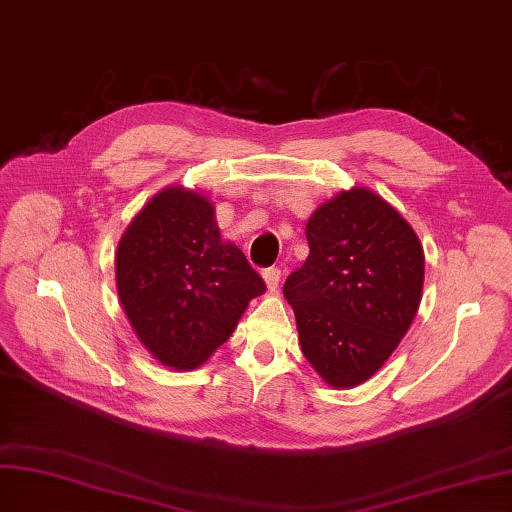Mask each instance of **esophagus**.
<instances>
[{
  "label": "esophagus",
  "mask_w": 512,
  "mask_h": 512,
  "mask_svg": "<svg viewBox=\"0 0 512 512\" xmlns=\"http://www.w3.org/2000/svg\"><path fill=\"white\" fill-rule=\"evenodd\" d=\"M264 279H266V285H268L270 289L279 287V281H281V268H276V266L266 268V270H264Z\"/></svg>",
  "instance_id": "1"
}]
</instances>
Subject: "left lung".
<instances>
[{
  "label": "left lung",
  "instance_id": "left-lung-1",
  "mask_svg": "<svg viewBox=\"0 0 512 512\" xmlns=\"http://www.w3.org/2000/svg\"><path fill=\"white\" fill-rule=\"evenodd\" d=\"M309 257L287 276L304 358L334 388L382 367L416 317L425 253L414 229L382 197L352 188L306 223Z\"/></svg>",
  "mask_w": 512,
  "mask_h": 512
}]
</instances>
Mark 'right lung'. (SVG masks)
Returning a JSON list of instances; mask_svg holds the SVG:
<instances>
[{
    "instance_id": "right-lung-1",
    "label": "right lung",
    "mask_w": 512,
    "mask_h": 512,
    "mask_svg": "<svg viewBox=\"0 0 512 512\" xmlns=\"http://www.w3.org/2000/svg\"><path fill=\"white\" fill-rule=\"evenodd\" d=\"M115 281L139 341L167 367H197L221 347L266 283L236 244L223 242L212 203L167 188L128 225Z\"/></svg>"
}]
</instances>
